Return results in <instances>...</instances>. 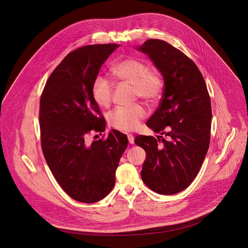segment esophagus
I'll use <instances>...</instances> for the list:
<instances>
[{"mask_svg": "<svg viewBox=\"0 0 248 248\" xmlns=\"http://www.w3.org/2000/svg\"><path fill=\"white\" fill-rule=\"evenodd\" d=\"M128 140L130 142V144H134L135 143V137L133 135H128Z\"/></svg>", "mask_w": 248, "mask_h": 248, "instance_id": "1", "label": "esophagus"}]
</instances>
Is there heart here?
Here are the masks:
<instances>
[{
    "label": "heart",
    "instance_id": "obj_1",
    "mask_svg": "<svg viewBox=\"0 0 248 248\" xmlns=\"http://www.w3.org/2000/svg\"><path fill=\"white\" fill-rule=\"evenodd\" d=\"M112 75L119 81L134 86L136 95L148 103L155 102L162 93L163 82L157 71L149 70V66L137 58H126L115 63L111 69ZM92 93L94 101L100 107L109 106L113 85L104 76L95 77ZM146 116V110L140 105L132 108H118L109 115L110 125L122 132L135 130Z\"/></svg>",
    "mask_w": 248,
    "mask_h": 248
}]
</instances>
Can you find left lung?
Segmentation results:
<instances>
[{
  "label": "left lung",
  "instance_id": "8db88e82",
  "mask_svg": "<svg viewBox=\"0 0 248 248\" xmlns=\"http://www.w3.org/2000/svg\"><path fill=\"white\" fill-rule=\"evenodd\" d=\"M136 49L149 56L164 81L161 102L146 123L158 136L135 139L146 152L142 180L157 194L174 195L192 183L207 154L210 96L197 65L172 45L149 39Z\"/></svg>",
  "mask_w": 248,
  "mask_h": 248
}]
</instances>
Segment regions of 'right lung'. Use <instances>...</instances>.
<instances>
[{
	"label": "right lung",
	"mask_w": 248,
	"mask_h": 248,
	"mask_svg": "<svg viewBox=\"0 0 248 248\" xmlns=\"http://www.w3.org/2000/svg\"><path fill=\"white\" fill-rule=\"evenodd\" d=\"M119 46L92 45L69 53L48 77L41 96L44 156L62 189L77 202H96L110 193L128 145L127 136L116 130L106 140L87 141L92 131H105L92 87L103 63Z\"/></svg>",
	"instance_id": "right-lung-1"
}]
</instances>
